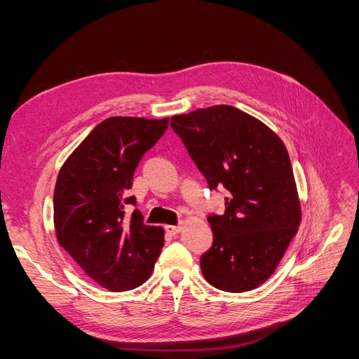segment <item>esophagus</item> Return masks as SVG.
Returning a JSON list of instances; mask_svg holds the SVG:
<instances>
[{"instance_id": "1", "label": "esophagus", "mask_w": 359, "mask_h": 359, "mask_svg": "<svg viewBox=\"0 0 359 359\" xmlns=\"http://www.w3.org/2000/svg\"><path fill=\"white\" fill-rule=\"evenodd\" d=\"M166 232L170 235H177L181 232V226H166Z\"/></svg>"}]
</instances>
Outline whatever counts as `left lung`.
<instances>
[{
  "label": "left lung",
  "instance_id": "1",
  "mask_svg": "<svg viewBox=\"0 0 359 359\" xmlns=\"http://www.w3.org/2000/svg\"><path fill=\"white\" fill-rule=\"evenodd\" d=\"M210 189L224 187L223 215L211 214L212 245L201 256L205 280L247 292L274 273L301 222L287 149L259 119L217 104L170 118Z\"/></svg>",
  "mask_w": 359,
  "mask_h": 359
}]
</instances>
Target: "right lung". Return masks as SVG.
I'll list each match as a JSON object with an SVG mask.
<instances>
[{
	"label": "right lung",
	"mask_w": 359,
	"mask_h": 359,
	"mask_svg": "<svg viewBox=\"0 0 359 359\" xmlns=\"http://www.w3.org/2000/svg\"><path fill=\"white\" fill-rule=\"evenodd\" d=\"M169 118L112 116L97 126L64 163L53 193L60 245L85 274L111 292L148 280L165 244V231L147 226L136 205L133 173L168 128Z\"/></svg>",
	"instance_id": "right-lung-1"
}]
</instances>
